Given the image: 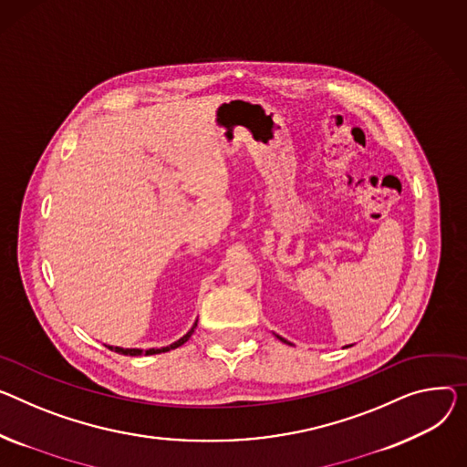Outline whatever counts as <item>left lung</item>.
<instances>
[{
    "label": "left lung",
    "instance_id": "8db88e82",
    "mask_svg": "<svg viewBox=\"0 0 467 467\" xmlns=\"http://www.w3.org/2000/svg\"><path fill=\"white\" fill-rule=\"evenodd\" d=\"M279 339H282V341H285V344H289V341H287V339H284V337H279ZM289 346H291V344H289Z\"/></svg>",
    "mask_w": 467,
    "mask_h": 467
}]
</instances>
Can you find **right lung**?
Here are the masks:
<instances>
[{"instance_id": "add662e5", "label": "right lung", "mask_w": 467, "mask_h": 467, "mask_svg": "<svg viewBox=\"0 0 467 467\" xmlns=\"http://www.w3.org/2000/svg\"><path fill=\"white\" fill-rule=\"evenodd\" d=\"M195 327H197V323L193 325V328L185 334L183 337H180L178 341H174L172 346H169V348H163V349H148V351H142V349H121V348H110L109 346V349L110 351H116V353H119V355H130V357H139V355H158V353H167V351H171V349H176V348H180V346H183L185 341H188L190 337H192V334H193V330H195Z\"/></svg>"}]
</instances>
